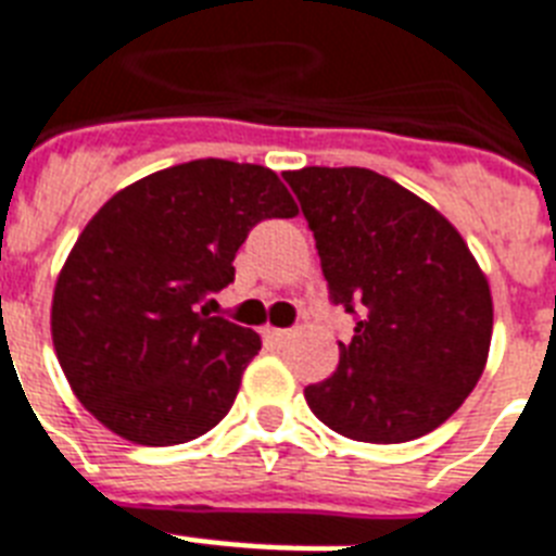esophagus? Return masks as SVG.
<instances>
[{
    "label": "esophagus",
    "mask_w": 556,
    "mask_h": 556,
    "mask_svg": "<svg viewBox=\"0 0 556 556\" xmlns=\"http://www.w3.org/2000/svg\"><path fill=\"white\" fill-rule=\"evenodd\" d=\"M288 333H291L288 328H268V331H265V337H268L270 342H277V345H279V342L288 340Z\"/></svg>",
    "instance_id": "esophagus-1"
}]
</instances>
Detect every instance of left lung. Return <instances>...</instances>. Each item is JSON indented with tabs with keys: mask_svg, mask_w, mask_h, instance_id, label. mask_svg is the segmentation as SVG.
Here are the masks:
<instances>
[{
	"mask_svg": "<svg viewBox=\"0 0 556 556\" xmlns=\"http://www.w3.org/2000/svg\"><path fill=\"white\" fill-rule=\"evenodd\" d=\"M314 231L333 305L354 314L328 380L308 408L337 434L408 442L463 405L489 359V279L457 228L368 168L288 170Z\"/></svg>",
	"mask_w": 556,
	"mask_h": 556,
	"instance_id": "obj_1",
	"label": "left lung"
}]
</instances>
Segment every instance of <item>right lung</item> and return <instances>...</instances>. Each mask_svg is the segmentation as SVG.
Listing matches in <instances>:
<instances>
[{"mask_svg": "<svg viewBox=\"0 0 556 556\" xmlns=\"http://www.w3.org/2000/svg\"><path fill=\"white\" fill-rule=\"evenodd\" d=\"M296 214L263 165L193 160L122 188L56 279L51 333L76 400L137 445L197 440L231 410L260 333L211 317L256 223Z\"/></svg>", "mask_w": 556, "mask_h": 556, "instance_id": "obj_1", "label": "right lung"}]
</instances>
